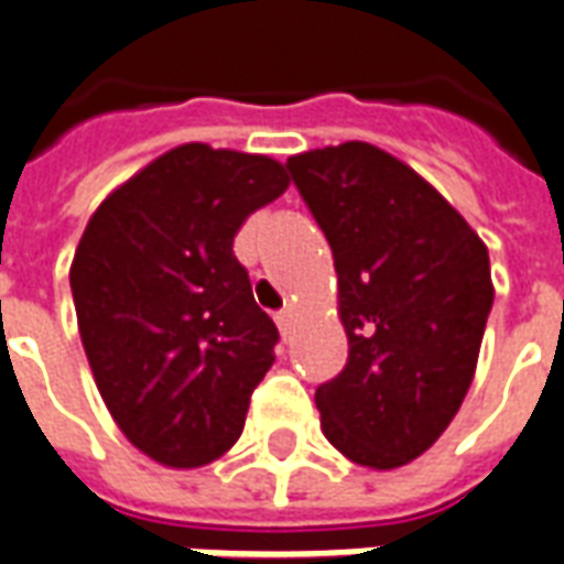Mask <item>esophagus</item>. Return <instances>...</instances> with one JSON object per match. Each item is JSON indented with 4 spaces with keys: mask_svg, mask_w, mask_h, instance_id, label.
Here are the masks:
<instances>
[{
    "mask_svg": "<svg viewBox=\"0 0 564 564\" xmlns=\"http://www.w3.org/2000/svg\"><path fill=\"white\" fill-rule=\"evenodd\" d=\"M274 323H278V329H281L283 338H286L290 329H293V311H278V314H274Z\"/></svg>",
    "mask_w": 564,
    "mask_h": 564,
    "instance_id": "esophagus-1",
    "label": "esophagus"
}]
</instances>
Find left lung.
Instances as JSON below:
<instances>
[{
    "label": "left lung",
    "instance_id": "1",
    "mask_svg": "<svg viewBox=\"0 0 564 564\" xmlns=\"http://www.w3.org/2000/svg\"><path fill=\"white\" fill-rule=\"evenodd\" d=\"M338 271L347 366L317 387L323 435L390 471L444 435L492 311L489 253L420 174L366 141L286 160Z\"/></svg>",
    "mask_w": 564,
    "mask_h": 564
}]
</instances>
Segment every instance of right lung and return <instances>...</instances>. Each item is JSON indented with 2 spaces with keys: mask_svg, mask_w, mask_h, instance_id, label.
<instances>
[{
  "mask_svg": "<svg viewBox=\"0 0 564 564\" xmlns=\"http://www.w3.org/2000/svg\"><path fill=\"white\" fill-rule=\"evenodd\" d=\"M290 186L259 153L181 144L96 208L68 271L93 378L120 432L169 468L220 459L274 362L232 241Z\"/></svg>",
  "mask_w": 564,
  "mask_h": 564,
  "instance_id": "obj_1",
  "label": "right lung"
}]
</instances>
